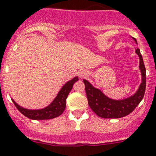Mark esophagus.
I'll return each mask as SVG.
<instances>
[{
	"instance_id": "obj_1",
	"label": "esophagus",
	"mask_w": 156,
	"mask_h": 156,
	"mask_svg": "<svg viewBox=\"0 0 156 156\" xmlns=\"http://www.w3.org/2000/svg\"><path fill=\"white\" fill-rule=\"evenodd\" d=\"M88 71L87 70H86V69H82V70H80L79 71V77H80L81 78H86V77H87L88 76Z\"/></svg>"
}]
</instances>
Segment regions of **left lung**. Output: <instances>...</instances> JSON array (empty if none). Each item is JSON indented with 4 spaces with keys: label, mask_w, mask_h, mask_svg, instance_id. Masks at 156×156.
<instances>
[{
    "label": "left lung",
    "mask_w": 156,
    "mask_h": 156,
    "mask_svg": "<svg viewBox=\"0 0 156 156\" xmlns=\"http://www.w3.org/2000/svg\"><path fill=\"white\" fill-rule=\"evenodd\" d=\"M137 43L136 39L133 38ZM140 58V69L141 71L142 82L135 94L122 100H115L108 98L99 89L94 87L89 82L83 79L88 104L96 115L104 119H118L131 114L140 104L146 89V68L140 49H135Z\"/></svg>",
    "instance_id": "1"
}]
</instances>
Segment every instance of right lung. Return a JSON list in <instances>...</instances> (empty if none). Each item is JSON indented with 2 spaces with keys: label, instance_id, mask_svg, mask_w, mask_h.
<instances>
[{
  "label": "right lung",
  "instance_id": "1",
  "mask_svg": "<svg viewBox=\"0 0 156 156\" xmlns=\"http://www.w3.org/2000/svg\"><path fill=\"white\" fill-rule=\"evenodd\" d=\"M78 80V77H74L73 79L67 82L60 90L57 94L56 98H54V101L46 107L39 110H29L24 107L19 106L14 100L12 98V102L14 103L15 107L17 108L22 115L25 117L29 118L30 119L34 120H45V119H52L54 118L58 117L63 113L65 110L66 104V98L70 90L73 88L74 83Z\"/></svg>",
  "mask_w": 156,
  "mask_h": 156
}]
</instances>
